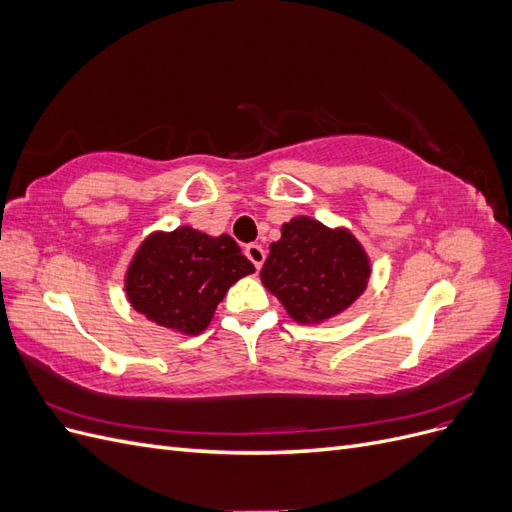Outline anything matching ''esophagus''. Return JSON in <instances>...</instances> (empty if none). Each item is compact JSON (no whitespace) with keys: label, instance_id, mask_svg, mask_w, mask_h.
I'll list each match as a JSON object with an SVG mask.
<instances>
[{"label":"esophagus","instance_id":"obj_1","mask_svg":"<svg viewBox=\"0 0 512 512\" xmlns=\"http://www.w3.org/2000/svg\"><path fill=\"white\" fill-rule=\"evenodd\" d=\"M245 256L252 260V265H254L256 269H260V267H262V262H265V258H267L265 250H262V247H260L258 243H250V245H245Z\"/></svg>","mask_w":512,"mask_h":512}]
</instances>
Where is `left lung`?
<instances>
[{
	"label": "left lung",
	"mask_w": 512,
	"mask_h": 512,
	"mask_svg": "<svg viewBox=\"0 0 512 512\" xmlns=\"http://www.w3.org/2000/svg\"><path fill=\"white\" fill-rule=\"evenodd\" d=\"M269 250L260 280L294 322L318 324L342 314L367 288L369 258L346 228L301 215L282 226V239Z\"/></svg>",
	"instance_id": "left-lung-1"
}]
</instances>
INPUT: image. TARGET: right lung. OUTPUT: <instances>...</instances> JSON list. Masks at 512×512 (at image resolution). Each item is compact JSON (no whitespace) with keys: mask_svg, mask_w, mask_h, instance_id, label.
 Wrapping results in <instances>:
<instances>
[{"mask_svg":"<svg viewBox=\"0 0 512 512\" xmlns=\"http://www.w3.org/2000/svg\"><path fill=\"white\" fill-rule=\"evenodd\" d=\"M254 271L230 235L209 237L179 226L141 243L126 273V294L136 312L160 327L198 335L228 288Z\"/></svg>","mask_w":512,"mask_h":512,"instance_id":"right-lung-1","label":"right lung"}]
</instances>
